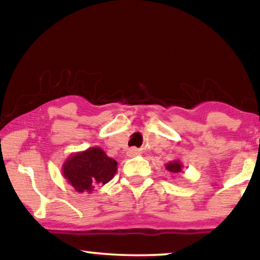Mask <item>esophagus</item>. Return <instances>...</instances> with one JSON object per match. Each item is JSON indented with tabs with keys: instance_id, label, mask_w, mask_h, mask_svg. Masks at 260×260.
<instances>
[{
	"instance_id": "esophagus-1",
	"label": "esophagus",
	"mask_w": 260,
	"mask_h": 260,
	"mask_svg": "<svg viewBox=\"0 0 260 260\" xmlns=\"http://www.w3.org/2000/svg\"><path fill=\"white\" fill-rule=\"evenodd\" d=\"M127 154H129V156H136L140 154V150L136 148H131V149H129V152H127Z\"/></svg>"
}]
</instances>
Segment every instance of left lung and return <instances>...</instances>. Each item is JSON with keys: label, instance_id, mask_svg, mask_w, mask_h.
<instances>
[{"label": "left lung", "instance_id": "left-lung-1", "mask_svg": "<svg viewBox=\"0 0 260 260\" xmlns=\"http://www.w3.org/2000/svg\"><path fill=\"white\" fill-rule=\"evenodd\" d=\"M182 168H183L182 162H181L180 159H174V161L167 163L166 165V169L173 174L180 173L181 170H182Z\"/></svg>", "mask_w": 260, "mask_h": 260}]
</instances>
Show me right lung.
Returning <instances> with one entry per match:
<instances>
[{
  "instance_id": "add662e5",
  "label": "right lung",
  "mask_w": 260,
  "mask_h": 260,
  "mask_svg": "<svg viewBox=\"0 0 260 260\" xmlns=\"http://www.w3.org/2000/svg\"><path fill=\"white\" fill-rule=\"evenodd\" d=\"M117 162L99 147L71 154L62 165V175L78 193H92L98 184L113 179Z\"/></svg>"
}]
</instances>
